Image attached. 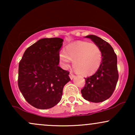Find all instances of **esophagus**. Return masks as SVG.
<instances>
[{
	"label": "esophagus",
	"mask_w": 135,
	"mask_h": 135,
	"mask_svg": "<svg viewBox=\"0 0 135 135\" xmlns=\"http://www.w3.org/2000/svg\"><path fill=\"white\" fill-rule=\"evenodd\" d=\"M69 77H70V79L72 80L73 79H74V77H75V75H74L73 74H72V73H70V74H69Z\"/></svg>",
	"instance_id": "34e87169"
}]
</instances>
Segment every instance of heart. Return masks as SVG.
<instances>
[{
	"label": "heart",
	"instance_id": "obj_1",
	"mask_svg": "<svg viewBox=\"0 0 135 135\" xmlns=\"http://www.w3.org/2000/svg\"><path fill=\"white\" fill-rule=\"evenodd\" d=\"M59 58L65 68L69 67L73 61V66L77 73L83 76L94 74L100 68L102 61L100 47L93 42L76 41L62 49Z\"/></svg>",
	"mask_w": 135,
	"mask_h": 135
}]
</instances>
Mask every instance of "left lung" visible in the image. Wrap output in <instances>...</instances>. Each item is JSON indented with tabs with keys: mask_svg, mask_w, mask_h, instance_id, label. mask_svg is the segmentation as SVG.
I'll use <instances>...</instances> for the list:
<instances>
[{
	"mask_svg": "<svg viewBox=\"0 0 135 135\" xmlns=\"http://www.w3.org/2000/svg\"><path fill=\"white\" fill-rule=\"evenodd\" d=\"M96 43L101 49L102 61L98 70L93 75L85 78L86 85L81 90L85 100L100 103L112 96L119 78L117 56L107 42L94 35L85 37Z\"/></svg>",
	"mask_w": 135,
	"mask_h": 135,
	"instance_id": "1",
	"label": "left lung"
}]
</instances>
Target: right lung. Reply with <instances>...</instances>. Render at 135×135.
I'll list each match as a JSON object with an SVG mask.
<instances>
[{"instance_id":"1","label":"right lung","mask_w":135,"mask_h":135,"mask_svg":"<svg viewBox=\"0 0 135 135\" xmlns=\"http://www.w3.org/2000/svg\"><path fill=\"white\" fill-rule=\"evenodd\" d=\"M61 38L38 40L25 51L19 63L18 87L29 104L47 109L58 104L70 72L58 66Z\"/></svg>"}]
</instances>
